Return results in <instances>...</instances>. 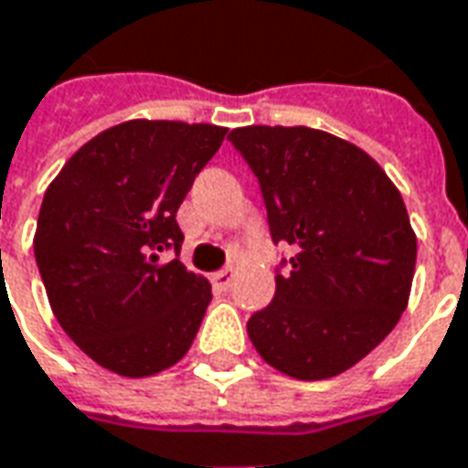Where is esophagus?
<instances>
[{
	"label": "esophagus",
	"mask_w": 468,
	"mask_h": 468,
	"mask_svg": "<svg viewBox=\"0 0 468 468\" xmlns=\"http://www.w3.org/2000/svg\"><path fill=\"white\" fill-rule=\"evenodd\" d=\"M231 282H234V270L231 267H224V270H218L211 274V284H214V290L217 292H224L231 287Z\"/></svg>",
	"instance_id": "1"
}]
</instances>
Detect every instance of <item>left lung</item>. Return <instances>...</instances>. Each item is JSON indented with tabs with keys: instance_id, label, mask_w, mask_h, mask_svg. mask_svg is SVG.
Wrapping results in <instances>:
<instances>
[{
	"instance_id": "8db88e82",
	"label": "left lung",
	"mask_w": 468,
	"mask_h": 468,
	"mask_svg": "<svg viewBox=\"0 0 468 468\" xmlns=\"http://www.w3.org/2000/svg\"><path fill=\"white\" fill-rule=\"evenodd\" d=\"M229 141L260 178L271 241L292 270L247 323L251 346L297 380L340 376L386 337L409 304L416 234L386 171L337 135L247 125Z\"/></svg>"
}]
</instances>
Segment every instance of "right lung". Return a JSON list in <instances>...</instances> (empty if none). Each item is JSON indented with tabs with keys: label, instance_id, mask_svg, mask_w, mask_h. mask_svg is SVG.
Instances as JSON below:
<instances>
[{
	"label": "right lung",
	"instance_id": "add662e5",
	"mask_svg": "<svg viewBox=\"0 0 468 468\" xmlns=\"http://www.w3.org/2000/svg\"><path fill=\"white\" fill-rule=\"evenodd\" d=\"M224 135L208 122L125 121L72 154L45 191L35 260L49 307L105 370L155 376L194 343L211 284L178 260L176 211Z\"/></svg>",
	"mask_w": 468,
	"mask_h": 468
}]
</instances>
